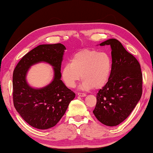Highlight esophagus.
I'll return each instance as SVG.
<instances>
[{
    "instance_id": "34e87169",
    "label": "esophagus",
    "mask_w": 153,
    "mask_h": 153,
    "mask_svg": "<svg viewBox=\"0 0 153 153\" xmlns=\"http://www.w3.org/2000/svg\"><path fill=\"white\" fill-rule=\"evenodd\" d=\"M77 95L80 96V97H85V96H86V94L85 93H81V92H78Z\"/></svg>"
}]
</instances>
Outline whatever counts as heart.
I'll return each mask as SVG.
<instances>
[{
  "mask_svg": "<svg viewBox=\"0 0 153 153\" xmlns=\"http://www.w3.org/2000/svg\"><path fill=\"white\" fill-rule=\"evenodd\" d=\"M111 69L112 59L108 53L86 49L77 52L70 63L64 65L61 77L68 88H74L81 75V89H100L108 82Z\"/></svg>",
  "mask_w": 153,
  "mask_h": 153,
  "instance_id": "heart-1",
  "label": "heart"
}]
</instances>
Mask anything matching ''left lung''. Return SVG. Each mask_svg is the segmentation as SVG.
I'll return each mask as SVG.
<instances>
[{"label":"left lung","mask_w":153,"mask_h":153,"mask_svg":"<svg viewBox=\"0 0 153 153\" xmlns=\"http://www.w3.org/2000/svg\"><path fill=\"white\" fill-rule=\"evenodd\" d=\"M110 45L112 69L108 82L96 96L93 111L97 120L107 126H116L126 119L142 95L143 76L140 64L116 39L100 45Z\"/></svg>","instance_id":"obj_1"}]
</instances>
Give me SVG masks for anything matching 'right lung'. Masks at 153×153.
<instances>
[{
	"label": "right lung",
	"instance_id": "right-lung-1",
	"mask_svg": "<svg viewBox=\"0 0 153 153\" xmlns=\"http://www.w3.org/2000/svg\"><path fill=\"white\" fill-rule=\"evenodd\" d=\"M65 49L61 43L39 45L25 55L14 68V105L23 120L36 129H48L55 126L75 97V94L61 80ZM42 62L53 67L54 78L49 85L36 89L27 83L26 76L32 65Z\"/></svg>",
	"mask_w": 153,
	"mask_h": 153
}]
</instances>
